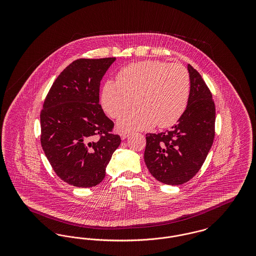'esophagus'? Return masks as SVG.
I'll use <instances>...</instances> for the list:
<instances>
[{
	"label": "esophagus",
	"mask_w": 256,
	"mask_h": 256,
	"mask_svg": "<svg viewBox=\"0 0 256 256\" xmlns=\"http://www.w3.org/2000/svg\"><path fill=\"white\" fill-rule=\"evenodd\" d=\"M128 134H128L126 132H122L120 134V136H121V138H122V139H124V138H126V137L128 136Z\"/></svg>",
	"instance_id": "1"
}]
</instances>
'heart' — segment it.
<instances>
[{
  "label": "heart",
  "instance_id": "heart-1",
  "mask_svg": "<svg viewBox=\"0 0 256 256\" xmlns=\"http://www.w3.org/2000/svg\"><path fill=\"white\" fill-rule=\"evenodd\" d=\"M108 80L102 92L104 110L113 119L121 118L135 104L138 108L119 122L126 130H145L156 124L169 128L185 112L191 90L187 68L180 63L144 60L132 63Z\"/></svg>",
  "mask_w": 256,
  "mask_h": 256
}]
</instances>
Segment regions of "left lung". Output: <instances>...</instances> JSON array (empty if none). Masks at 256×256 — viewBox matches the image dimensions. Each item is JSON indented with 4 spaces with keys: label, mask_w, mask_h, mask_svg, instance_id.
<instances>
[{
    "label": "left lung",
    "mask_w": 256,
    "mask_h": 256,
    "mask_svg": "<svg viewBox=\"0 0 256 256\" xmlns=\"http://www.w3.org/2000/svg\"><path fill=\"white\" fill-rule=\"evenodd\" d=\"M191 90L188 104L170 130L146 134L144 159L160 182L182 185L195 176L215 137V104L198 72L188 64Z\"/></svg>",
    "instance_id": "left-lung-1"
}]
</instances>
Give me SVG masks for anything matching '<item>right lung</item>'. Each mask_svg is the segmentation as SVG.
Listing matches in <instances>:
<instances>
[{
    "mask_svg": "<svg viewBox=\"0 0 256 256\" xmlns=\"http://www.w3.org/2000/svg\"><path fill=\"white\" fill-rule=\"evenodd\" d=\"M115 58L73 61L56 78L40 113L42 148L54 172L76 187H93L121 143L98 104L102 76Z\"/></svg>",
    "mask_w": 256,
    "mask_h": 256,
    "instance_id": "obj_1",
    "label": "right lung"
}]
</instances>
